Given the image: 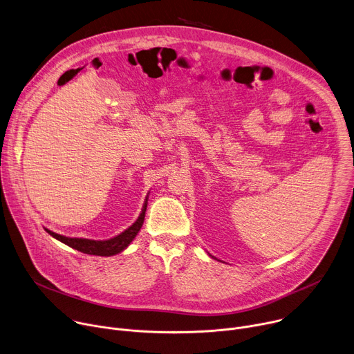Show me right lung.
Returning a JSON list of instances; mask_svg holds the SVG:
<instances>
[{"instance_id": "obj_1", "label": "right lung", "mask_w": 354, "mask_h": 354, "mask_svg": "<svg viewBox=\"0 0 354 354\" xmlns=\"http://www.w3.org/2000/svg\"><path fill=\"white\" fill-rule=\"evenodd\" d=\"M145 209H147V201L144 203L142 212L138 217V220L129 227L126 231H123L122 234H119L115 238H111L108 241H93V239H85V238H68L60 234H56L50 230H46L50 235L53 238L62 241L63 243L82 252V254H88V255H96V257H112L116 254H120L123 249H126L129 246V243L134 239V236L138 234L142 223H144V217H145Z\"/></svg>"}]
</instances>
